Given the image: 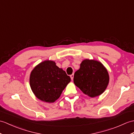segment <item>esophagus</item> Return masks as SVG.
Instances as JSON below:
<instances>
[{"label": "esophagus", "instance_id": "esophagus-1", "mask_svg": "<svg viewBox=\"0 0 134 134\" xmlns=\"http://www.w3.org/2000/svg\"><path fill=\"white\" fill-rule=\"evenodd\" d=\"M70 77H71V80H73V79H74V74L71 75H70Z\"/></svg>", "mask_w": 134, "mask_h": 134}]
</instances>
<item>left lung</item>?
Returning a JSON list of instances; mask_svg holds the SVG:
<instances>
[{
  "label": "left lung",
  "instance_id": "1",
  "mask_svg": "<svg viewBox=\"0 0 134 134\" xmlns=\"http://www.w3.org/2000/svg\"><path fill=\"white\" fill-rule=\"evenodd\" d=\"M74 82L84 94L94 98L101 95L106 89L109 75L101 62L85 59L74 74Z\"/></svg>",
  "mask_w": 134,
  "mask_h": 134
}]
</instances>
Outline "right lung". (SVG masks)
I'll return each instance as SVG.
<instances>
[{"mask_svg": "<svg viewBox=\"0 0 134 134\" xmlns=\"http://www.w3.org/2000/svg\"><path fill=\"white\" fill-rule=\"evenodd\" d=\"M71 78L52 60L43 61L34 68L30 76L33 93L40 100L53 103L60 97Z\"/></svg>", "mask_w": 134, "mask_h": 134, "instance_id": "obj_1", "label": "right lung"}]
</instances>
